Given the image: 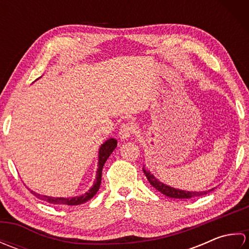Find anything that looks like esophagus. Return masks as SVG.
<instances>
[{
  "mask_svg": "<svg viewBox=\"0 0 249 249\" xmlns=\"http://www.w3.org/2000/svg\"><path fill=\"white\" fill-rule=\"evenodd\" d=\"M135 133V127L131 123H126L121 126L119 131V137L121 140H127L129 137Z\"/></svg>",
  "mask_w": 249,
  "mask_h": 249,
  "instance_id": "obj_1",
  "label": "esophagus"
}]
</instances>
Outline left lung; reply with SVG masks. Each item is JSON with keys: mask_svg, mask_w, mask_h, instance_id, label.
<instances>
[{"mask_svg": "<svg viewBox=\"0 0 249 249\" xmlns=\"http://www.w3.org/2000/svg\"><path fill=\"white\" fill-rule=\"evenodd\" d=\"M143 172L145 174V177L147 178V181L150 182V184L152 185L153 187L155 189H157L158 192H160L161 194H163L167 197H170V198H176V199H190V198H195V197H200V196H203L206 195L210 192H212V189L210 190H205V192H187V190H182V189H177V188H173L171 186H168V185L163 184L161 182L158 181V179L153 176V174L145 170L143 168Z\"/></svg>", "mask_w": 249, "mask_h": 249, "instance_id": "1", "label": "left lung"}]
</instances>
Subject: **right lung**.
Returning <instances> with one entry per match:
<instances>
[{
    "label": "right lung",
    "mask_w": 249,
    "mask_h": 249,
    "mask_svg": "<svg viewBox=\"0 0 249 249\" xmlns=\"http://www.w3.org/2000/svg\"><path fill=\"white\" fill-rule=\"evenodd\" d=\"M118 145V141L115 139L111 138L108 139L107 141L100 145V149L98 152V169H97V174H96V178L94 181V185L91 187V189L89 190L88 193L84 195L78 196V197H72V198H54V197H48V196H40L39 194H36L33 190H31V193L34 196H36L37 198H39L40 200L47 201L51 204H55V205H78V204H82L84 202H87L89 199H92L96 193L98 192V189L100 187V183H102V172H103V168L105 162L107 161L109 156L111 155V153L113 152V150Z\"/></svg>",
    "instance_id": "right-lung-1"
}]
</instances>
